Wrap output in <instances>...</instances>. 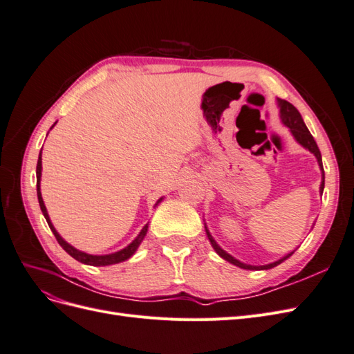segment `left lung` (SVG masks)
Returning a JSON list of instances; mask_svg holds the SVG:
<instances>
[{
  "label": "left lung",
  "instance_id": "obj_1",
  "mask_svg": "<svg viewBox=\"0 0 354 354\" xmlns=\"http://www.w3.org/2000/svg\"><path fill=\"white\" fill-rule=\"evenodd\" d=\"M277 103H279V108H281V120H282V122L289 128V131L292 133V136L295 137V140H297L299 145H301L303 147L308 149V151L316 156L317 162H319V167H320V171H322V183H320V194H324V187H325V171H324V165H322V155H320V151H319V147H317V145H316V142H315L313 136L310 134L308 128L306 127L301 115H299V112L297 111V108H295L294 104H291V103L286 102V100H282V99L277 100ZM205 232H207V236H208V239H209V242H211V245H212V248L216 250V252L221 257V259H224V260L232 263V264H234V266L241 267V269H246V270H269V269H272V267H276L277 264H281L282 261H285L286 259H289V257H291V255L294 254V251L289 252L288 255L282 257L281 260H277V261L270 263V264H266V266H251V264H245V263H241L239 260L234 259V257H232L230 254H227L224 250H221L220 245H218L216 241H214V238L211 236V233L208 232L207 226H205Z\"/></svg>",
  "mask_w": 354,
  "mask_h": 354
}]
</instances>
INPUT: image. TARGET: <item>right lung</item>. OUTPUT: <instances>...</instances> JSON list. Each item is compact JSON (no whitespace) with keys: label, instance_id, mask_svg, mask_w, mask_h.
Returning <instances> with one entry per match:
<instances>
[{"label":"right lung","instance_id":"right-lung-1","mask_svg":"<svg viewBox=\"0 0 354 354\" xmlns=\"http://www.w3.org/2000/svg\"><path fill=\"white\" fill-rule=\"evenodd\" d=\"M55 125H56V122L53 124V127H55ZM53 127H51V128H53ZM41 151H42V149H41ZM41 168H42V165H41V153H39V156H38V162H37V195H38V202H39L41 211H42V214H44V217H46V220H47V223H48V227L51 229L53 234H55V236H56V239H57V242L60 243L62 248L65 250L71 257H73L75 260H78V261H81V263H84V264H88V266H111V264H116V263H122V261H125V260L130 259V257L137 251L138 246H140L142 241L145 239V236H146V232H147V227H149V224H146V226L142 229V232L138 233V236H137V238H136L130 245L125 246L124 250L118 251V252H113V254H106V255H91V254H85V252H82V251H78L77 248H73L72 245H69L65 239H63V238L60 236V234L56 232L55 226H53L51 221H50L48 212H47V208H46V205H44V201H42V196H41V189H39ZM160 201H162V198H160V199L156 202V205H158V203H159Z\"/></svg>","mask_w":354,"mask_h":354}]
</instances>
